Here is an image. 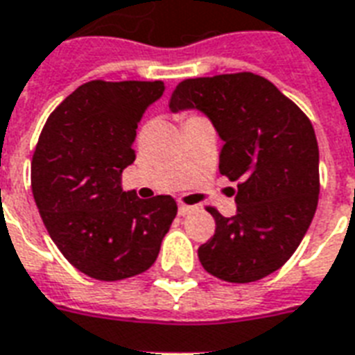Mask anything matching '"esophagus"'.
Returning a JSON list of instances; mask_svg holds the SVG:
<instances>
[{
  "label": "esophagus",
  "mask_w": 355,
  "mask_h": 355,
  "mask_svg": "<svg viewBox=\"0 0 355 355\" xmlns=\"http://www.w3.org/2000/svg\"><path fill=\"white\" fill-rule=\"evenodd\" d=\"M192 211H194V207H192V205H185V203H180V209H178V213H180V216L191 215Z\"/></svg>",
  "instance_id": "34e87169"
}]
</instances>
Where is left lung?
<instances>
[{
  "label": "left lung",
  "mask_w": 355,
  "mask_h": 355,
  "mask_svg": "<svg viewBox=\"0 0 355 355\" xmlns=\"http://www.w3.org/2000/svg\"><path fill=\"white\" fill-rule=\"evenodd\" d=\"M198 109L224 140L220 174L237 181V215L222 216L198 248L209 274L250 283L295 254L318 203V144L309 118L268 79L252 72L181 81L170 111Z\"/></svg>",
  "instance_id": "1"
}]
</instances>
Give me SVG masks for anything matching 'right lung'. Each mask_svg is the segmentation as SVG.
Returning a JSON list of instances; mask_svg holds the SVG:
<instances>
[{"label": "right lung", "instance_id": "add662e5", "mask_svg": "<svg viewBox=\"0 0 355 355\" xmlns=\"http://www.w3.org/2000/svg\"><path fill=\"white\" fill-rule=\"evenodd\" d=\"M163 81H89L51 114L38 137L31 189L60 254L78 270L118 282L148 270L178 215L172 196L123 192L137 128Z\"/></svg>", "mask_w": 355, "mask_h": 355}]
</instances>
